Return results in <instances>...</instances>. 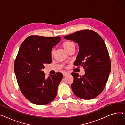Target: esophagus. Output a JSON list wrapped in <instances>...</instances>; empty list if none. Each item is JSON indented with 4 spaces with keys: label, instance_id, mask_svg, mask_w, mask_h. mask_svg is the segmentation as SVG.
<instances>
[{
    "label": "esophagus",
    "instance_id": "34e87169",
    "mask_svg": "<svg viewBox=\"0 0 125 125\" xmlns=\"http://www.w3.org/2000/svg\"><path fill=\"white\" fill-rule=\"evenodd\" d=\"M68 74H69V73H67V72H65V73H63V76H65L68 75Z\"/></svg>",
    "mask_w": 125,
    "mask_h": 125
}]
</instances>
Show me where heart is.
Instances as JSON below:
<instances>
[{
  "instance_id": "heart-1",
  "label": "heart",
  "mask_w": 125,
  "mask_h": 125,
  "mask_svg": "<svg viewBox=\"0 0 125 125\" xmlns=\"http://www.w3.org/2000/svg\"><path fill=\"white\" fill-rule=\"evenodd\" d=\"M62 47L64 49V50L67 52L72 49H74L75 45L74 43L71 41H66L64 42L62 44ZM54 55V51L52 50L51 51V56H53Z\"/></svg>"
}]
</instances>
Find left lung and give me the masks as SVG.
<instances>
[{
	"instance_id": "8db88e82",
	"label": "left lung",
	"mask_w": 125,
	"mask_h": 125,
	"mask_svg": "<svg viewBox=\"0 0 125 125\" xmlns=\"http://www.w3.org/2000/svg\"><path fill=\"white\" fill-rule=\"evenodd\" d=\"M78 43L80 50L74 65L83 66L84 75L76 73L71 87L74 94L83 99H92L99 95L106 86L111 70L108 52L102 37L93 30L85 29L65 36Z\"/></svg>"
}]
</instances>
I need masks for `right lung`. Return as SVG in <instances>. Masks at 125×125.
Listing matches in <instances>:
<instances>
[{"label":"right lung","instance_id":"add662e5","mask_svg":"<svg viewBox=\"0 0 125 125\" xmlns=\"http://www.w3.org/2000/svg\"><path fill=\"white\" fill-rule=\"evenodd\" d=\"M58 37L31 35L21 44L14 62V71L19 87L31 102L39 105L55 99L63 74L45 77L44 65L52 63L51 51L60 41Z\"/></svg>","mask_w":125,"mask_h":125}]
</instances>
